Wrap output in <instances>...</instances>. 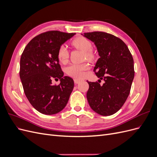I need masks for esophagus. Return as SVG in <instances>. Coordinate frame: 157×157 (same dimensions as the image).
<instances>
[{"instance_id": "esophagus-1", "label": "esophagus", "mask_w": 157, "mask_h": 157, "mask_svg": "<svg viewBox=\"0 0 157 157\" xmlns=\"http://www.w3.org/2000/svg\"><path fill=\"white\" fill-rule=\"evenodd\" d=\"M80 82H82V80H80V79H75L74 80V82L76 84H79Z\"/></svg>"}]
</instances>
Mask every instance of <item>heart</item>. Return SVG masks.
<instances>
[{
	"mask_svg": "<svg viewBox=\"0 0 157 157\" xmlns=\"http://www.w3.org/2000/svg\"><path fill=\"white\" fill-rule=\"evenodd\" d=\"M71 44L81 51L84 52V57L88 59H92L94 58V54L91 51L92 43L88 39L82 36H79L72 41ZM58 58L59 61L61 63H65L67 61L69 58V52L67 46L65 44L61 45L58 52ZM89 69V65L88 63H84L81 64L73 63L67 66L65 69L67 74L71 77L80 78L84 77V71Z\"/></svg>",
	"mask_w": 157,
	"mask_h": 157,
	"instance_id": "heart-1",
	"label": "heart"
}]
</instances>
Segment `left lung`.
<instances>
[{"instance_id": "1", "label": "left lung", "mask_w": 157, "mask_h": 157, "mask_svg": "<svg viewBox=\"0 0 157 157\" xmlns=\"http://www.w3.org/2000/svg\"><path fill=\"white\" fill-rule=\"evenodd\" d=\"M94 42L99 58L94 68L105 82H87L86 98L90 107L99 115L109 116L124 105L134 77V59L128 46L119 38L96 31L81 34Z\"/></svg>"}]
</instances>
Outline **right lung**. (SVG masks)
Masks as SVG:
<instances>
[{
  "mask_svg": "<svg viewBox=\"0 0 157 157\" xmlns=\"http://www.w3.org/2000/svg\"><path fill=\"white\" fill-rule=\"evenodd\" d=\"M75 35L58 31L42 33L33 38L21 54L20 77L23 90L32 106L42 114L58 113L69 101L74 81L63 77L58 52ZM54 78L60 79L58 86L52 85Z\"/></svg>",
  "mask_w": 157,
  "mask_h": 157,
  "instance_id": "obj_1",
  "label": "right lung"
}]
</instances>
